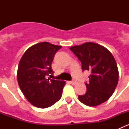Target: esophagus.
Segmentation results:
<instances>
[{
    "mask_svg": "<svg viewBox=\"0 0 129 129\" xmlns=\"http://www.w3.org/2000/svg\"><path fill=\"white\" fill-rule=\"evenodd\" d=\"M70 83H71V84H72V85H76V83H77V82H76V80H72L70 81Z\"/></svg>",
    "mask_w": 129,
    "mask_h": 129,
    "instance_id": "34e87169",
    "label": "esophagus"
}]
</instances>
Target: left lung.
<instances>
[{
    "mask_svg": "<svg viewBox=\"0 0 129 129\" xmlns=\"http://www.w3.org/2000/svg\"><path fill=\"white\" fill-rule=\"evenodd\" d=\"M70 50L81 62L83 71L90 70L89 83H85L86 93L79 100L90 107H95L109 100L116 89L119 79L117 63L110 51L91 42L74 46Z\"/></svg>",
    "mask_w": 129,
    "mask_h": 129,
    "instance_id": "obj_1",
    "label": "left lung"
}]
</instances>
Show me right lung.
Masks as SVG:
<instances>
[{
	"label": "right lung",
	"mask_w": 129,
	"mask_h": 129,
	"mask_svg": "<svg viewBox=\"0 0 129 129\" xmlns=\"http://www.w3.org/2000/svg\"><path fill=\"white\" fill-rule=\"evenodd\" d=\"M61 47L48 42L37 43L29 47L20 59L18 83L26 98L35 107L48 108L61 99L66 82L48 77L53 74L52 62Z\"/></svg>",
	"instance_id": "obj_1"
}]
</instances>
